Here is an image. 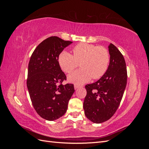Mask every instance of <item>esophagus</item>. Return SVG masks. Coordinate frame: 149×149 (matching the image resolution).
Returning a JSON list of instances; mask_svg holds the SVG:
<instances>
[{
  "mask_svg": "<svg viewBox=\"0 0 149 149\" xmlns=\"http://www.w3.org/2000/svg\"><path fill=\"white\" fill-rule=\"evenodd\" d=\"M80 87V86L78 85V84H74V89H77L78 88H79Z\"/></svg>",
  "mask_w": 149,
  "mask_h": 149,
  "instance_id": "esophagus-1",
  "label": "esophagus"
}]
</instances>
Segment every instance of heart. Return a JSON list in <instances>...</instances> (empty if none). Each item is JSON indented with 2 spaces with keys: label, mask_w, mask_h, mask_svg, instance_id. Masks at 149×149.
Returning a JSON list of instances; mask_svg holds the SVG:
<instances>
[{
  "label": "heart",
  "mask_w": 149,
  "mask_h": 149,
  "mask_svg": "<svg viewBox=\"0 0 149 149\" xmlns=\"http://www.w3.org/2000/svg\"><path fill=\"white\" fill-rule=\"evenodd\" d=\"M73 56L66 51L61 52L58 57V63L61 70L71 73L80 63L81 69L68 76L69 81L82 84L92 78L99 79L106 73L110 62L109 53L101 47L82 43L73 48Z\"/></svg>",
  "instance_id": "heart-1"
}]
</instances>
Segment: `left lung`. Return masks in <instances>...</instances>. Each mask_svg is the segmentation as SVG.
<instances>
[{
	"instance_id": "obj_1",
	"label": "left lung",
	"mask_w": 149,
	"mask_h": 149,
	"mask_svg": "<svg viewBox=\"0 0 149 149\" xmlns=\"http://www.w3.org/2000/svg\"><path fill=\"white\" fill-rule=\"evenodd\" d=\"M110 62L106 73L96 82L86 85L87 94L83 109L86 118L94 123L109 120L120 104L127 84L124 58L113 44L108 46Z\"/></svg>"
}]
</instances>
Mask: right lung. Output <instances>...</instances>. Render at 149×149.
Instances as JSON below:
<instances>
[{
    "instance_id": "add662e5",
    "label": "right lung",
    "mask_w": 149,
    "mask_h": 149,
    "mask_svg": "<svg viewBox=\"0 0 149 149\" xmlns=\"http://www.w3.org/2000/svg\"><path fill=\"white\" fill-rule=\"evenodd\" d=\"M72 43L50 37L38 45L30 58L26 86L34 109L47 120L65 114L74 92L73 84H62L66 77L58 61L64 48Z\"/></svg>"
}]
</instances>
